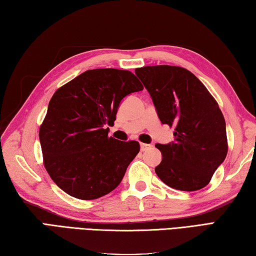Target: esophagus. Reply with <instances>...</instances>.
<instances>
[{
  "mask_svg": "<svg viewBox=\"0 0 256 256\" xmlns=\"http://www.w3.org/2000/svg\"><path fill=\"white\" fill-rule=\"evenodd\" d=\"M150 147H152L150 144H144V142L140 144V150L142 152H146L147 149H149Z\"/></svg>",
  "mask_w": 256,
  "mask_h": 256,
  "instance_id": "34e87169",
  "label": "esophagus"
}]
</instances>
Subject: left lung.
<instances>
[{
  "mask_svg": "<svg viewBox=\"0 0 256 256\" xmlns=\"http://www.w3.org/2000/svg\"><path fill=\"white\" fill-rule=\"evenodd\" d=\"M134 72L150 94L159 120L175 129V140L155 144L162 155L157 176L178 190L205 187L228 155L225 119L216 100L180 66H142Z\"/></svg>",
  "mask_w": 256,
  "mask_h": 256,
  "instance_id": "obj_1",
  "label": "left lung"
}]
</instances>
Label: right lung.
I'll list each match as a JSON object with an SVG mask.
<instances>
[{"label": "right lung", "mask_w": 256, "mask_h": 256, "mask_svg": "<svg viewBox=\"0 0 256 256\" xmlns=\"http://www.w3.org/2000/svg\"><path fill=\"white\" fill-rule=\"evenodd\" d=\"M142 89L130 71L94 69L52 96L38 138L46 170L66 194L96 200L120 184L140 146L109 137L108 126L120 101Z\"/></svg>", "instance_id": "obj_1"}]
</instances>
